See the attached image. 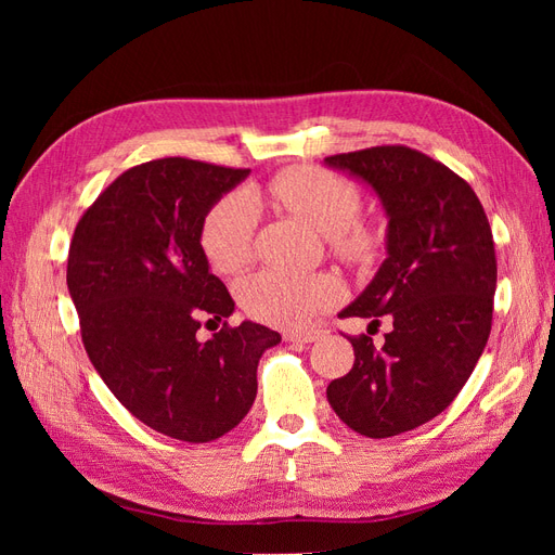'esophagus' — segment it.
Listing matches in <instances>:
<instances>
[{
    "label": "esophagus",
    "instance_id": "esophagus-1",
    "mask_svg": "<svg viewBox=\"0 0 555 555\" xmlns=\"http://www.w3.org/2000/svg\"><path fill=\"white\" fill-rule=\"evenodd\" d=\"M326 331L324 328H296V331H287L284 338L287 340H296V343H314L322 338Z\"/></svg>",
    "mask_w": 555,
    "mask_h": 555
}]
</instances>
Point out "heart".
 <instances>
[{
    "mask_svg": "<svg viewBox=\"0 0 555 555\" xmlns=\"http://www.w3.org/2000/svg\"><path fill=\"white\" fill-rule=\"evenodd\" d=\"M266 192L278 206L326 236L340 261L367 268L382 255V231L359 217L363 192L351 178L322 166H289L268 180ZM257 227V196L245 190L222 196L208 210L201 224V247L217 273L243 271L255 249ZM236 292L249 317L273 326H304L343 300L340 282L324 273L259 271L241 280Z\"/></svg>",
    "mask_w": 555,
    "mask_h": 555,
    "instance_id": "obj_1",
    "label": "heart"
}]
</instances>
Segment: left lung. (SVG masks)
<instances>
[{
  "label": "left lung",
  "mask_w": 555,
  "mask_h": 555,
  "mask_svg": "<svg viewBox=\"0 0 555 555\" xmlns=\"http://www.w3.org/2000/svg\"><path fill=\"white\" fill-rule=\"evenodd\" d=\"M326 164L371 184L389 215V257L340 317L393 319L382 347L349 335L354 365L326 398L351 430L391 438L444 412L475 371L493 322V233L475 190L414 147L375 145Z\"/></svg>",
  "instance_id": "1"
}]
</instances>
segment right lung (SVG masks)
<instances>
[{"instance_id":"obj_1","label":"right lung","mask_w":555,"mask_h":555,"mask_svg":"<svg viewBox=\"0 0 555 555\" xmlns=\"http://www.w3.org/2000/svg\"><path fill=\"white\" fill-rule=\"evenodd\" d=\"M249 169L164 157L117 176L76 224L66 284L80 338L113 396L153 430L210 442L257 398V365L280 333L229 326L233 298L208 271L201 224ZM220 321L208 341L199 322ZM217 328V326H215Z\"/></svg>"}]
</instances>
